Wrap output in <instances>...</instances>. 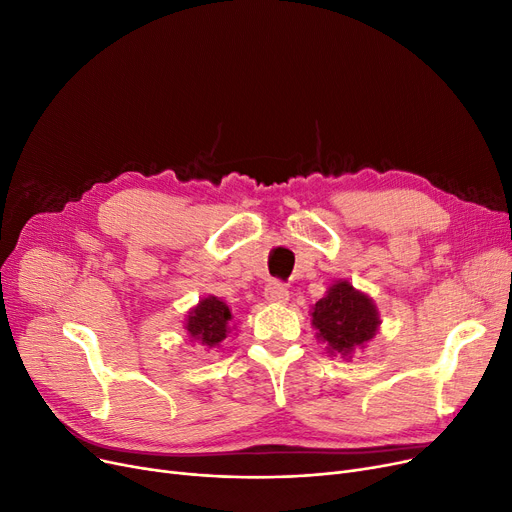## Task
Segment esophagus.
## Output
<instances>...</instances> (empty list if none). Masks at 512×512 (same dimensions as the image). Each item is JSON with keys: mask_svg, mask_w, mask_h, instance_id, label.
I'll list each match as a JSON object with an SVG mask.
<instances>
[{"mask_svg": "<svg viewBox=\"0 0 512 512\" xmlns=\"http://www.w3.org/2000/svg\"><path fill=\"white\" fill-rule=\"evenodd\" d=\"M265 299L272 303H286L288 301V288L280 280H272L265 286Z\"/></svg>", "mask_w": 512, "mask_h": 512, "instance_id": "obj_1", "label": "esophagus"}]
</instances>
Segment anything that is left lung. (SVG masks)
Masks as SVG:
<instances>
[{
	"label": "left lung",
	"mask_w": 512,
	"mask_h": 512,
	"mask_svg": "<svg viewBox=\"0 0 512 512\" xmlns=\"http://www.w3.org/2000/svg\"><path fill=\"white\" fill-rule=\"evenodd\" d=\"M311 318V324L318 328V337L328 345L326 349L341 355L364 347L379 328L374 303L355 291L349 282L332 284L328 295L314 305Z\"/></svg>",
	"instance_id": "1"
}]
</instances>
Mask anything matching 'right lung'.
<instances>
[{"mask_svg":"<svg viewBox=\"0 0 512 512\" xmlns=\"http://www.w3.org/2000/svg\"><path fill=\"white\" fill-rule=\"evenodd\" d=\"M230 320L232 314L228 305L224 301H219L217 297H207L198 303L196 309L190 311L186 330L190 332L192 339L203 341V345L213 347L226 339Z\"/></svg>","mask_w":512,"mask_h":512,"instance_id":"obj_1","label":"right lung"}]
</instances>
